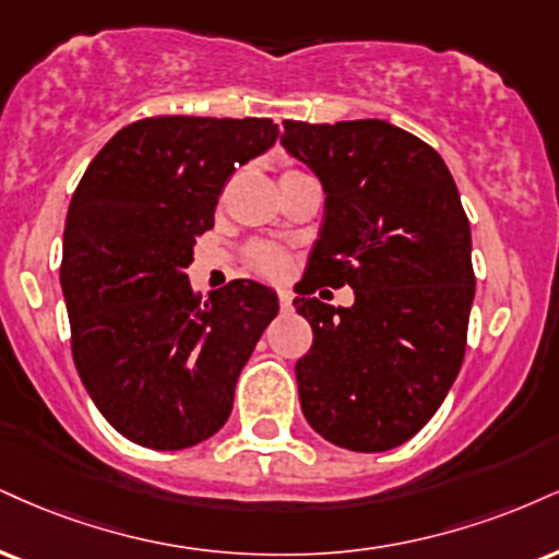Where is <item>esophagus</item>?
Returning a JSON list of instances; mask_svg holds the SVG:
<instances>
[{"label":"esophagus","instance_id":"1","mask_svg":"<svg viewBox=\"0 0 559 559\" xmlns=\"http://www.w3.org/2000/svg\"><path fill=\"white\" fill-rule=\"evenodd\" d=\"M292 292H286V288H281L278 292V301H281V309H284V312H288V309H292Z\"/></svg>","mask_w":559,"mask_h":559}]
</instances>
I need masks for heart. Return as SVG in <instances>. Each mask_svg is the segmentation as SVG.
<instances>
[{"instance_id":"b5f03b06","label":"heart","mask_w":559,"mask_h":559,"mask_svg":"<svg viewBox=\"0 0 559 559\" xmlns=\"http://www.w3.org/2000/svg\"><path fill=\"white\" fill-rule=\"evenodd\" d=\"M250 265L262 275H278L281 271H284L286 258L275 250V247L260 245L250 252Z\"/></svg>"}]
</instances>
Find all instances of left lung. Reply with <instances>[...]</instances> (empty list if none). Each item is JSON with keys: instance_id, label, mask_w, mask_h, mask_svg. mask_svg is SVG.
<instances>
[{"instance_id": "8db88e82", "label": "left lung", "mask_w": 559, "mask_h": 559, "mask_svg": "<svg viewBox=\"0 0 559 559\" xmlns=\"http://www.w3.org/2000/svg\"><path fill=\"white\" fill-rule=\"evenodd\" d=\"M281 145L325 192L294 299L314 333L297 361L301 412L338 448H399L445 401L466 352L476 281L459 187L435 147L382 119L284 122ZM320 283H348L355 305L309 298Z\"/></svg>"}]
</instances>
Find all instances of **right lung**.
<instances>
[{"label": "right lung", "mask_w": 559, "mask_h": 559, "mask_svg": "<svg viewBox=\"0 0 559 559\" xmlns=\"http://www.w3.org/2000/svg\"><path fill=\"white\" fill-rule=\"evenodd\" d=\"M271 119L153 117L91 160L64 224L62 292L80 380L127 440L181 450L218 432L241 367L278 314L258 281L207 301L187 267L226 179L275 145Z\"/></svg>", "instance_id": "add662e5"}]
</instances>
